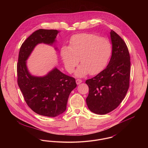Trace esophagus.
<instances>
[{
    "mask_svg": "<svg viewBox=\"0 0 148 148\" xmlns=\"http://www.w3.org/2000/svg\"><path fill=\"white\" fill-rule=\"evenodd\" d=\"M76 83H77V84H80L81 83H82V80H80V79H77L76 80Z\"/></svg>",
    "mask_w": 148,
    "mask_h": 148,
    "instance_id": "obj_1",
    "label": "esophagus"
}]
</instances>
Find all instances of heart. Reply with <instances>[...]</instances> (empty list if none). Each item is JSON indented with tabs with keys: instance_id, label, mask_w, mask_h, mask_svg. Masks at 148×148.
<instances>
[{
	"instance_id": "b5f03b06",
	"label": "heart",
	"mask_w": 148,
	"mask_h": 148,
	"mask_svg": "<svg viewBox=\"0 0 148 148\" xmlns=\"http://www.w3.org/2000/svg\"><path fill=\"white\" fill-rule=\"evenodd\" d=\"M112 53L111 42L105 38L92 33H81L73 35L69 46L64 45L60 54L66 70L75 72L76 77H84L89 73L95 75L102 71L108 63ZM80 59H79V58Z\"/></svg>"
}]
</instances>
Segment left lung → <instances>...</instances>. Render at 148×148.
Wrapping results in <instances>:
<instances>
[{"label": "left lung", "mask_w": 148, "mask_h": 148, "mask_svg": "<svg viewBox=\"0 0 148 148\" xmlns=\"http://www.w3.org/2000/svg\"><path fill=\"white\" fill-rule=\"evenodd\" d=\"M112 54L106 68L86 80L89 94L86 99L89 109L103 115L116 109L125 98L129 87L130 58L126 43L111 30Z\"/></svg>", "instance_id": "1"}]
</instances>
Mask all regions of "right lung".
<instances>
[{"label":"right lung","instance_id":"obj_1","mask_svg":"<svg viewBox=\"0 0 148 148\" xmlns=\"http://www.w3.org/2000/svg\"><path fill=\"white\" fill-rule=\"evenodd\" d=\"M58 33L53 29L34 32L22 44L17 64L18 84L25 102L35 113L48 117H56L65 111L69 94L77 86L75 80L56 68L43 77L32 75L27 60L38 44L55 43Z\"/></svg>","mask_w":148,"mask_h":148}]
</instances>
